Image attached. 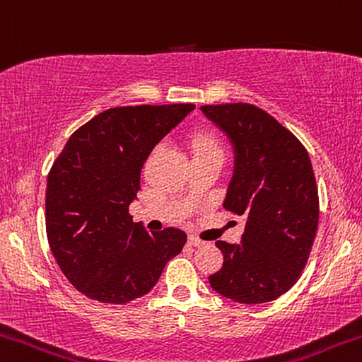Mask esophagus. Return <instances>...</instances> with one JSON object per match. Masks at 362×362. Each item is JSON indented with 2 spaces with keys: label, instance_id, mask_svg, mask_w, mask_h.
I'll return each instance as SVG.
<instances>
[{
  "label": "esophagus",
  "instance_id": "esophagus-1",
  "mask_svg": "<svg viewBox=\"0 0 362 362\" xmlns=\"http://www.w3.org/2000/svg\"><path fill=\"white\" fill-rule=\"evenodd\" d=\"M187 244L189 246H194V247H199V246H202L204 244V241H200L199 238H194V236H189L187 238Z\"/></svg>",
  "mask_w": 362,
  "mask_h": 362
}]
</instances>
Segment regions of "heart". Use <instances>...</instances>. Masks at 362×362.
<instances>
[{
    "instance_id": "obj_1",
    "label": "heart",
    "mask_w": 362,
    "mask_h": 362,
    "mask_svg": "<svg viewBox=\"0 0 362 362\" xmlns=\"http://www.w3.org/2000/svg\"><path fill=\"white\" fill-rule=\"evenodd\" d=\"M194 157L196 155H223V147L218 139L210 132H199L192 137Z\"/></svg>"
}]
</instances>
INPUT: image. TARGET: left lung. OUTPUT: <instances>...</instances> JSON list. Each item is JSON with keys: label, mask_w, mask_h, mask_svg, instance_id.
<instances>
[{"label": "left lung", "mask_w": 362, "mask_h": 362, "mask_svg": "<svg viewBox=\"0 0 362 362\" xmlns=\"http://www.w3.org/2000/svg\"><path fill=\"white\" fill-rule=\"evenodd\" d=\"M230 139L235 168L223 207L246 215L239 244L216 241L223 267L210 286L239 304H262L301 276L319 225V194L308 150L267 111L249 103L205 105Z\"/></svg>", "instance_id": "8db88e82"}]
</instances>
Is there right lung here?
I'll return each mask as SVG.
<instances>
[{
    "label": "right lung",
    "instance_id": "obj_1",
    "mask_svg": "<svg viewBox=\"0 0 362 362\" xmlns=\"http://www.w3.org/2000/svg\"><path fill=\"white\" fill-rule=\"evenodd\" d=\"M196 108L191 103L110 108L81 126L47 180L49 249L77 291L98 303L126 304L157 285L186 233H147L129 205L153 147Z\"/></svg>",
    "mask_w": 362,
    "mask_h": 362
}]
</instances>
